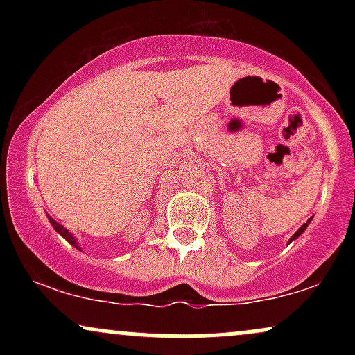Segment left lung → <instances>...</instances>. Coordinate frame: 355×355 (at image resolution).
Returning a JSON list of instances; mask_svg holds the SVG:
<instances>
[{"instance_id":"1","label":"left lung","mask_w":355,"mask_h":355,"mask_svg":"<svg viewBox=\"0 0 355 355\" xmlns=\"http://www.w3.org/2000/svg\"><path fill=\"white\" fill-rule=\"evenodd\" d=\"M311 220H312V218H309V220H307V222H305V223H304V225H302V227H300V229H299V230H297L294 235H292V237H291V240H288V242H294V240H295V239H299V237H300V235H302V232H304L305 229H307V225H309V223H311Z\"/></svg>"}]
</instances>
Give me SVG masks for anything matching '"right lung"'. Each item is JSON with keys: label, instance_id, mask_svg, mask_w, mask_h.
I'll list each match as a JSON object with an SVG mask.
<instances>
[{"label": "right lung", "instance_id": "obj_1", "mask_svg": "<svg viewBox=\"0 0 355 355\" xmlns=\"http://www.w3.org/2000/svg\"><path fill=\"white\" fill-rule=\"evenodd\" d=\"M48 218H50V223H51V225H53V229H55L56 232H58V234L61 235V237H63V239H67V242H70L73 247H75V248H78V250H81L80 245H78V242H76V239L73 237L70 230H68V229H64V227L61 225V223L56 222V220H53L51 217H48Z\"/></svg>", "mask_w": 355, "mask_h": 355}]
</instances>
